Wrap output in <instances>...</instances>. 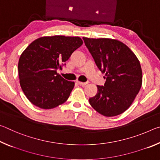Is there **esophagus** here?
<instances>
[{
  "label": "esophagus",
  "instance_id": "esophagus-1",
  "mask_svg": "<svg viewBox=\"0 0 160 160\" xmlns=\"http://www.w3.org/2000/svg\"><path fill=\"white\" fill-rule=\"evenodd\" d=\"M77 82L79 84V85H82V86H85V85H86L87 84H88V82H80V81H77Z\"/></svg>",
  "mask_w": 160,
  "mask_h": 160
}]
</instances>
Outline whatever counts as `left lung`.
Instances as JSON below:
<instances>
[{"instance_id": "8db88e82", "label": "left lung", "mask_w": 160, "mask_h": 160, "mask_svg": "<svg viewBox=\"0 0 160 160\" xmlns=\"http://www.w3.org/2000/svg\"><path fill=\"white\" fill-rule=\"evenodd\" d=\"M97 67L105 73L104 86L97 85L96 95L89 99L94 109L107 117L128 109L142 86L140 63L135 53L117 39L82 38Z\"/></svg>"}]
</instances>
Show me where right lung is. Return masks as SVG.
Segmentation results:
<instances>
[{
    "label": "right lung",
    "instance_id": "right-lung-1",
    "mask_svg": "<svg viewBox=\"0 0 160 160\" xmlns=\"http://www.w3.org/2000/svg\"><path fill=\"white\" fill-rule=\"evenodd\" d=\"M83 44L79 37L56 35L32 42L22 53L18 73L22 90L32 104L51 109L63 104L75 82L57 73L73 51Z\"/></svg>",
    "mask_w": 160,
    "mask_h": 160
}]
</instances>
